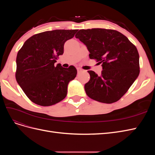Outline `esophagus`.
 Listing matches in <instances>:
<instances>
[{
    "label": "esophagus",
    "instance_id": "esophagus-1",
    "mask_svg": "<svg viewBox=\"0 0 155 155\" xmlns=\"http://www.w3.org/2000/svg\"><path fill=\"white\" fill-rule=\"evenodd\" d=\"M82 72H83V70H82L81 69L78 68V74H80V73H81Z\"/></svg>",
    "mask_w": 155,
    "mask_h": 155
}]
</instances>
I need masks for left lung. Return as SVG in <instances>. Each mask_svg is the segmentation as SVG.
<instances>
[{
  "mask_svg": "<svg viewBox=\"0 0 155 155\" xmlns=\"http://www.w3.org/2000/svg\"><path fill=\"white\" fill-rule=\"evenodd\" d=\"M75 37L87 46L90 59L102 64L100 76L88 71L91 79L85 85L87 96L105 104L118 101L140 74L137 48L127 37L113 30H80Z\"/></svg>",
  "mask_w": 155,
  "mask_h": 155,
  "instance_id": "left-lung-1",
  "label": "left lung"
}]
</instances>
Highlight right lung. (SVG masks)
<instances>
[{
	"instance_id": "right-lung-1",
	"label": "right lung",
	"mask_w": 155,
	"mask_h": 155,
	"mask_svg": "<svg viewBox=\"0 0 155 155\" xmlns=\"http://www.w3.org/2000/svg\"><path fill=\"white\" fill-rule=\"evenodd\" d=\"M78 30H55L40 33L26 40L18 51L16 80L27 97L41 106H50L64 99L68 85L76 78L72 65L63 68L54 63L64 52V44Z\"/></svg>"
}]
</instances>
